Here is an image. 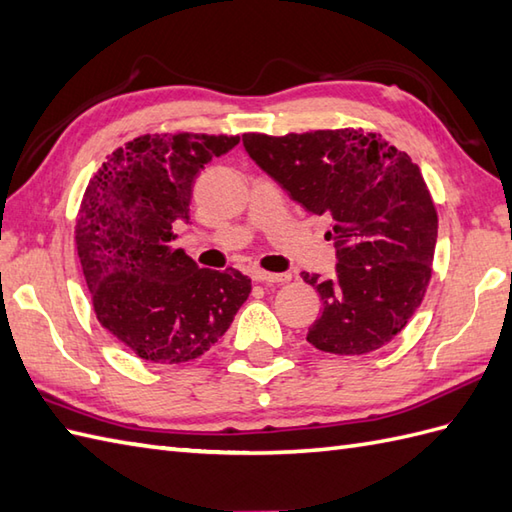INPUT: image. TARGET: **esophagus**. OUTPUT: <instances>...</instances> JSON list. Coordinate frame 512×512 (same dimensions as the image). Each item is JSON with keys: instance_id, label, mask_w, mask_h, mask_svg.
<instances>
[{"instance_id": "obj_1", "label": "esophagus", "mask_w": 512, "mask_h": 512, "mask_svg": "<svg viewBox=\"0 0 512 512\" xmlns=\"http://www.w3.org/2000/svg\"><path fill=\"white\" fill-rule=\"evenodd\" d=\"M252 280L276 284V282H289L291 276H289V273H271V271H265V269H254L252 271Z\"/></svg>"}]
</instances>
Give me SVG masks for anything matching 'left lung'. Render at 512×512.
I'll use <instances>...</instances> for the list:
<instances>
[{"mask_svg": "<svg viewBox=\"0 0 512 512\" xmlns=\"http://www.w3.org/2000/svg\"><path fill=\"white\" fill-rule=\"evenodd\" d=\"M245 152L308 213L328 215L336 273H302L323 310L306 341L360 356L380 350L415 315L432 276L439 217L419 167L360 128L243 134Z\"/></svg>", "mask_w": 512, "mask_h": 512, "instance_id": "left-lung-1", "label": "left lung"}]
</instances>
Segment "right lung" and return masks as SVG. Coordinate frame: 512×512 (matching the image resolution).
I'll return each mask as SVG.
<instances>
[{
    "instance_id": "add662e5",
    "label": "right lung",
    "mask_w": 512,
    "mask_h": 512,
    "mask_svg": "<svg viewBox=\"0 0 512 512\" xmlns=\"http://www.w3.org/2000/svg\"><path fill=\"white\" fill-rule=\"evenodd\" d=\"M236 143L226 134H145L115 149L86 186L76 245L95 315L143 360L199 358L252 293L241 271L199 269L173 249V223H189L197 173Z\"/></svg>"
}]
</instances>
